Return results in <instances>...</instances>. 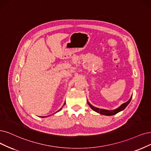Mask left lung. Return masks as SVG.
<instances>
[{
	"label": "left lung",
	"instance_id": "1",
	"mask_svg": "<svg viewBox=\"0 0 151 151\" xmlns=\"http://www.w3.org/2000/svg\"><path fill=\"white\" fill-rule=\"evenodd\" d=\"M132 96H131L130 99L128 100V101L123 104H122L119 107H118V108H116L114 110H106V109H100V108H96V107H94L93 106L92 104H91L90 103H89V101L87 100V103L88 104V105L90 106V107L93 110L95 111V112L98 113H99L101 114H103V115H106V116H113V115H114L117 113H118L119 112H120V111L124 110L127 106L129 104L131 100L132 99Z\"/></svg>",
	"mask_w": 151,
	"mask_h": 151
}]
</instances>
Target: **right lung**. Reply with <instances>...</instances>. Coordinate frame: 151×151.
Returning a JSON list of instances; mask_svg holds the SVG:
<instances>
[{
  "instance_id": "add662e5",
  "label": "right lung",
  "mask_w": 151,
  "mask_h": 151,
  "mask_svg": "<svg viewBox=\"0 0 151 151\" xmlns=\"http://www.w3.org/2000/svg\"><path fill=\"white\" fill-rule=\"evenodd\" d=\"M65 103H64V104L63 105H65ZM63 106L62 107H61V108H60L58 111H57V112H56V113H58V112H59V111H60V110H61V109H62V108H63ZM47 117H48V116H42V118H47Z\"/></svg>"
}]
</instances>
